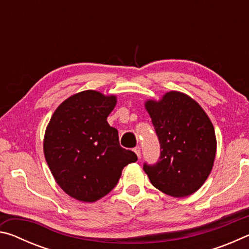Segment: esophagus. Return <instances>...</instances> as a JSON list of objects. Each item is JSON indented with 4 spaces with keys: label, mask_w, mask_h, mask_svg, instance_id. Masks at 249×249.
<instances>
[{
    "label": "esophagus",
    "mask_w": 249,
    "mask_h": 249,
    "mask_svg": "<svg viewBox=\"0 0 249 249\" xmlns=\"http://www.w3.org/2000/svg\"><path fill=\"white\" fill-rule=\"evenodd\" d=\"M134 151H135V154L138 156V158H140L141 157V147L140 146H136L134 148Z\"/></svg>",
    "instance_id": "34e87169"
}]
</instances>
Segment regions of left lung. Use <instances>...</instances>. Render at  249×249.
<instances>
[{"instance_id":"obj_1","label":"left lung","mask_w":249,"mask_h":249,"mask_svg":"<svg viewBox=\"0 0 249 249\" xmlns=\"http://www.w3.org/2000/svg\"><path fill=\"white\" fill-rule=\"evenodd\" d=\"M160 142L155 165L144 163L151 184L168 196H188L199 190L212 170L216 138L212 122L195 100L170 91L145 103Z\"/></svg>"}]
</instances>
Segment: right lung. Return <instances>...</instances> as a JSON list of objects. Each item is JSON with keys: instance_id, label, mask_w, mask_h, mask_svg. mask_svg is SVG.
<instances>
[{"instance_id": "add662e5", "label": "right lung", "mask_w": 249, "mask_h": 249, "mask_svg": "<svg viewBox=\"0 0 249 249\" xmlns=\"http://www.w3.org/2000/svg\"><path fill=\"white\" fill-rule=\"evenodd\" d=\"M116 96L87 90L64 101L46 128L44 154L54 180L67 195L95 202L119 182L125 166L137 160L120 146L107 123Z\"/></svg>"}]
</instances>
